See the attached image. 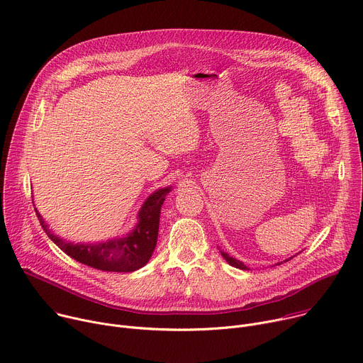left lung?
<instances>
[{
    "label": "left lung",
    "instance_id": "8db88e82",
    "mask_svg": "<svg viewBox=\"0 0 363 363\" xmlns=\"http://www.w3.org/2000/svg\"><path fill=\"white\" fill-rule=\"evenodd\" d=\"M221 254H223V257L225 258L227 263H228L230 266H233V267H237V269H241V270H247V267H245V266H244L241 262H238V260H235V258L230 257L227 252H223V251H221ZM286 262H289V260H286Z\"/></svg>",
    "mask_w": 363,
    "mask_h": 363
}]
</instances>
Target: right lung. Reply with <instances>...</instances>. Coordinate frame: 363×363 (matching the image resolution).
<instances>
[{
	"label": "right lung",
	"mask_w": 363,
	"mask_h": 363,
	"mask_svg": "<svg viewBox=\"0 0 363 363\" xmlns=\"http://www.w3.org/2000/svg\"><path fill=\"white\" fill-rule=\"evenodd\" d=\"M169 191L171 188L158 189L146 199L139 213V224L128 237L99 244H72L63 241L47 228L38 211L34 210L51 241L76 262L101 272L130 273L143 267L157 247L161 206Z\"/></svg>",
	"instance_id": "obj_1"
}]
</instances>
